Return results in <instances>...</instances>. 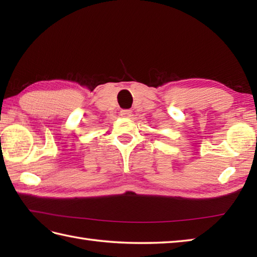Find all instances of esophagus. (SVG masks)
Here are the masks:
<instances>
[{"mask_svg": "<svg viewBox=\"0 0 257 257\" xmlns=\"http://www.w3.org/2000/svg\"><path fill=\"white\" fill-rule=\"evenodd\" d=\"M132 113H133V111L129 110V109H122V110L120 111V114H121L122 117H125V118L132 117Z\"/></svg>", "mask_w": 257, "mask_h": 257, "instance_id": "obj_1", "label": "esophagus"}]
</instances>
